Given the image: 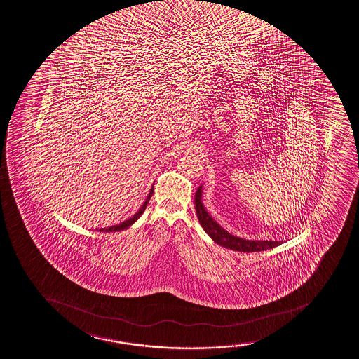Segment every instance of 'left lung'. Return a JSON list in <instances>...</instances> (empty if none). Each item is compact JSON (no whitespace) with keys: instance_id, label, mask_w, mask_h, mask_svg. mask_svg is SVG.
<instances>
[{"instance_id":"1","label":"left lung","mask_w":359,"mask_h":359,"mask_svg":"<svg viewBox=\"0 0 359 359\" xmlns=\"http://www.w3.org/2000/svg\"><path fill=\"white\" fill-rule=\"evenodd\" d=\"M195 208H196V215H198V222L206 231L210 238L215 241L222 247L227 248L231 250L243 252H255L272 249V248L280 245L281 242L278 241H248V239L239 238L236 236L229 233L226 230H224L217 222H215L210 217L201 202V187L198 188L196 194H195Z\"/></svg>"}]
</instances>
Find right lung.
<instances>
[{
    "instance_id": "obj_1",
    "label": "right lung",
    "mask_w": 359,
    "mask_h": 359,
    "mask_svg": "<svg viewBox=\"0 0 359 359\" xmlns=\"http://www.w3.org/2000/svg\"><path fill=\"white\" fill-rule=\"evenodd\" d=\"M153 190L154 189H153L152 187L151 190H149V196H147V198H146V201L144 202V205L141 206L140 210L136 212L135 215H133L132 218H129L128 220H126V222L118 224V225H114V226L107 227V229L104 227V229H99L98 231H102V232H112V231L124 230V229H127V227L130 226L132 224L135 223L136 220L140 218V215L144 213V210H146V207H147V205H149V198H151V196L153 195Z\"/></svg>"
}]
</instances>
